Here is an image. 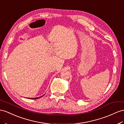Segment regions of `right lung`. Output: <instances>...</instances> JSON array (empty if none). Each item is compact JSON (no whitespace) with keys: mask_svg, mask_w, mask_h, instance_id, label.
<instances>
[{"mask_svg":"<svg viewBox=\"0 0 124 124\" xmlns=\"http://www.w3.org/2000/svg\"><path fill=\"white\" fill-rule=\"evenodd\" d=\"M44 95V94L43 95H42V96H39V97H38V98H28V99H33V100H34V99H39V98H42V96H43Z\"/></svg>","mask_w":124,"mask_h":124,"instance_id":"1","label":"right lung"}]
</instances>
